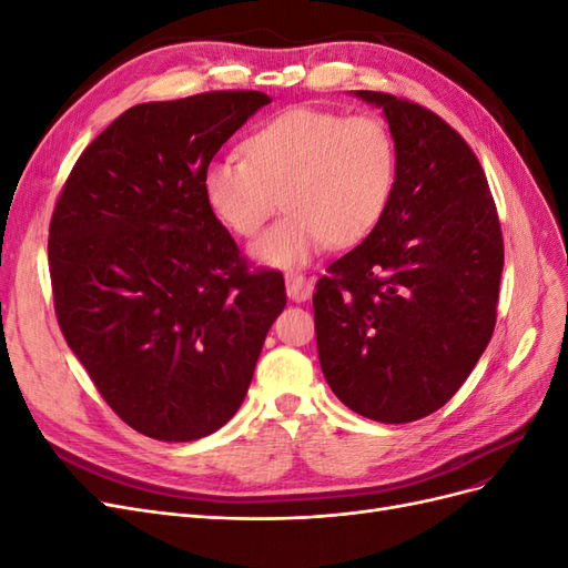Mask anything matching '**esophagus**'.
<instances>
[{
  "label": "esophagus",
  "instance_id": "34e87169",
  "mask_svg": "<svg viewBox=\"0 0 568 568\" xmlns=\"http://www.w3.org/2000/svg\"><path fill=\"white\" fill-rule=\"evenodd\" d=\"M286 296L296 303L307 301L313 296V282L305 280L298 272L286 274Z\"/></svg>",
  "mask_w": 568,
  "mask_h": 568
}]
</instances>
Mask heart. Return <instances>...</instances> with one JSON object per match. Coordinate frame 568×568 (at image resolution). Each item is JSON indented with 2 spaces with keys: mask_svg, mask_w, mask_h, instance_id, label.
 <instances>
[{
  "mask_svg": "<svg viewBox=\"0 0 568 568\" xmlns=\"http://www.w3.org/2000/svg\"><path fill=\"white\" fill-rule=\"evenodd\" d=\"M244 159L203 168L201 192L213 217L251 239L277 211H288L257 239L251 255L270 267H301L326 246H355L379 225L395 186L398 153L376 115L291 106L253 130Z\"/></svg>",
  "mask_w": 568,
  "mask_h": 568,
  "instance_id": "heart-1",
  "label": "heart"
}]
</instances>
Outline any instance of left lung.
<instances>
[{
	"mask_svg": "<svg viewBox=\"0 0 568 568\" xmlns=\"http://www.w3.org/2000/svg\"><path fill=\"white\" fill-rule=\"evenodd\" d=\"M353 94L384 111L398 173L379 225L315 286L317 353L343 405L407 424L448 403L488 346L503 232L484 168L443 118Z\"/></svg>",
	"mask_w": 568,
	"mask_h": 568,
	"instance_id": "left-lung-1",
	"label": "left lung"
}]
</instances>
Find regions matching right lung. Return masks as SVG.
<instances>
[{
	"instance_id": "right-lung-1",
	"label": "right lung",
	"mask_w": 568,
	"mask_h": 568,
	"mask_svg": "<svg viewBox=\"0 0 568 568\" xmlns=\"http://www.w3.org/2000/svg\"><path fill=\"white\" fill-rule=\"evenodd\" d=\"M270 101L242 90L128 109L82 151L51 215L63 338L149 438L225 426L286 305L282 274L248 270L201 192L203 168Z\"/></svg>"
}]
</instances>
